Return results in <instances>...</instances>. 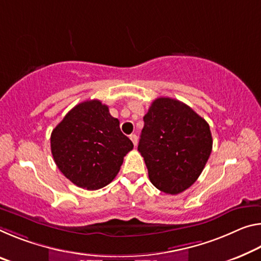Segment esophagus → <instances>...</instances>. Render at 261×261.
Wrapping results in <instances>:
<instances>
[{"label":"esophagus","instance_id":"esophagus-1","mask_svg":"<svg viewBox=\"0 0 261 261\" xmlns=\"http://www.w3.org/2000/svg\"><path fill=\"white\" fill-rule=\"evenodd\" d=\"M130 139L132 140V143H134V145L137 146V144H138V137H137V135H130Z\"/></svg>","mask_w":261,"mask_h":261}]
</instances>
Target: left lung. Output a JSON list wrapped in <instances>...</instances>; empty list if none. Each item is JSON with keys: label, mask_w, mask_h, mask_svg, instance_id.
Here are the masks:
<instances>
[{"label": "left lung", "mask_w": 261, "mask_h": 261, "mask_svg": "<svg viewBox=\"0 0 261 261\" xmlns=\"http://www.w3.org/2000/svg\"><path fill=\"white\" fill-rule=\"evenodd\" d=\"M213 148L209 124L185 103L169 97L152 102L144 116L138 151L152 185L176 195L203 171Z\"/></svg>", "instance_id": "obj_1"}]
</instances>
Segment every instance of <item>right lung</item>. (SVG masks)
I'll use <instances>...</instances> for the list:
<instances>
[{"instance_id": "obj_1", "label": "right lung", "mask_w": 261, "mask_h": 261, "mask_svg": "<svg viewBox=\"0 0 261 261\" xmlns=\"http://www.w3.org/2000/svg\"><path fill=\"white\" fill-rule=\"evenodd\" d=\"M132 148L118 119L98 100L79 103L51 134V152L58 168L74 185L88 190L110 184Z\"/></svg>"}]
</instances>
